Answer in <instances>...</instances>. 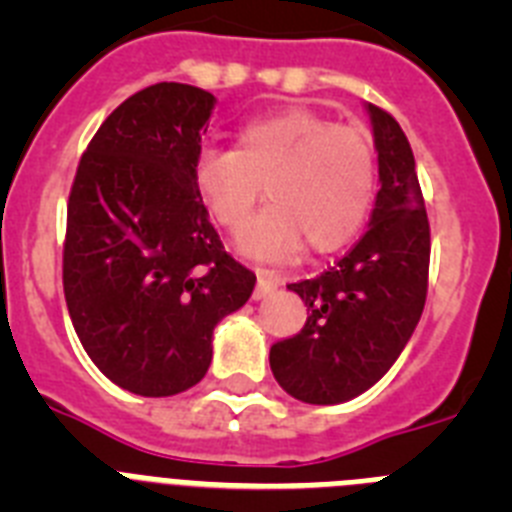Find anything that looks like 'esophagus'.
<instances>
[{"label":"esophagus","instance_id":"esophagus-1","mask_svg":"<svg viewBox=\"0 0 512 512\" xmlns=\"http://www.w3.org/2000/svg\"><path fill=\"white\" fill-rule=\"evenodd\" d=\"M256 277H259V282H256V289H253V300H261V297L269 295L271 289L279 287V282H282V277L269 269H259L256 271Z\"/></svg>","mask_w":512,"mask_h":512}]
</instances>
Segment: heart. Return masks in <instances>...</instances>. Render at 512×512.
Masks as SVG:
<instances>
[{"label": "heart", "mask_w": 512, "mask_h": 512, "mask_svg": "<svg viewBox=\"0 0 512 512\" xmlns=\"http://www.w3.org/2000/svg\"><path fill=\"white\" fill-rule=\"evenodd\" d=\"M192 176L230 233L246 228L266 187L271 205L246 230L243 248L256 259H289L305 241L318 253L338 251L364 228L377 158L359 125L287 107L243 122L238 148H202Z\"/></svg>", "instance_id": "obj_1"}]
</instances>
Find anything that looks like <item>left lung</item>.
Wrapping results in <instances>:
<instances>
[{
    "mask_svg": "<svg viewBox=\"0 0 512 512\" xmlns=\"http://www.w3.org/2000/svg\"><path fill=\"white\" fill-rule=\"evenodd\" d=\"M379 187L369 228L315 279L289 284L307 323L269 351L282 390L310 405H336L387 374L413 336L428 295L431 225L408 138L387 110L369 102Z\"/></svg>",
    "mask_w": 512,
    "mask_h": 512,
    "instance_id": "1",
    "label": "left lung"
}]
</instances>
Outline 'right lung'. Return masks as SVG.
I'll return each instance as SVG.
<instances>
[{"label":"right lung","mask_w":512,"mask_h":512,"mask_svg":"<svg viewBox=\"0 0 512 512\" xmlns=\"http://www.w3.org/2000/svg\"><path fill=\"white\" fill-rule=\"evenodd\" d=\"M212 107L215 97L189 84L140 89L99 125L71 184V323L99 372L135 395L169 397L200 382L212 330L256 284L194 187Z\"/></svg>","instance_id":"right-lung-1"}]
</instances>
